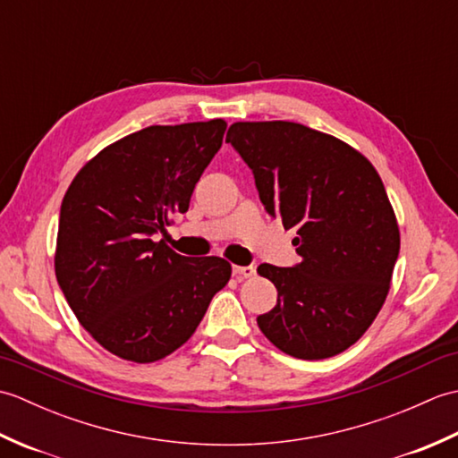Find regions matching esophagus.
<instances>
[{"mask_svg": "<svg viewBox=\"0 0 458 458\" xmlns=\"http://www.w3.org/2000/svg\"><path fill=\"white\" fill-rule=\"evenodd\" d=\"M232 274H234L238 279L251 277L256 274V267L254 266H234V267H232Z\"/></svg>", "mask_w": 458, "mask_h": 458, "instance_id": "1", "label": "esophagus"}]
</instances>
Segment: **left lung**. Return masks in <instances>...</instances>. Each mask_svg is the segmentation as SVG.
<instances>
[{
	"label": "left lung",
	"instance_id": "obj_1",
	"mask_svg": "<svg viewBox=\"0 0 458 458\" xmlns=\"http://www.w3.org/2000/svg\"><path fill=\"white\" fill-rule=\"evenodd\" d=\"M226 143L254 173L267 214L297 230L301 264L258 267L277 289L258 327L301 360L344 352L377 317L400 254L377 171L348 143L295 122H236Z\"/></svg>",
	"mask_w": 458,
	"mask_h": 458
}]
</instances>
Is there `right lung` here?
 <instances>
[{
	"mask_svg": "<svg viewBox=\"0 0 458 458\" xmlns=\"http://www.w3.org/2000/svg\"><path fill=\"white\" fill-rule=\"evenodd\" d=\"M224 131V120L149 125L102 149L68 187L55 274L108 352L138 364L169 356L228 284L226 259L184 258L157 240L169 214L189 210Z\"/></svg>",
	"mask_w": 458,
	"mask_h": 458,
	"instance_id": "1",
	"label": "right lung"
}]
</instances>
